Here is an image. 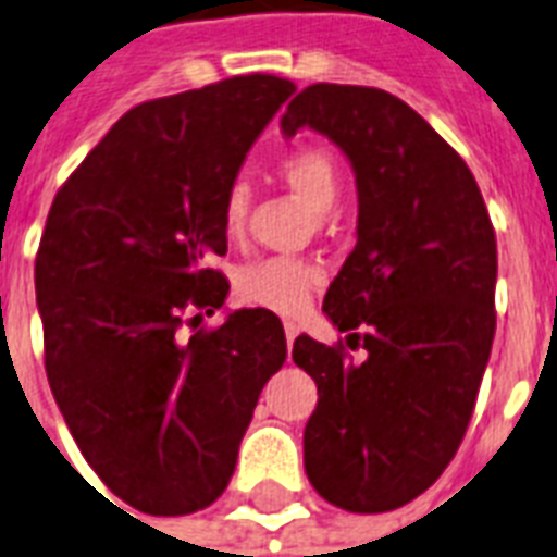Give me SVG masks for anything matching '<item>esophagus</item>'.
I'll list each match as a JSON object with an SVG mask.
<instances>
[{"mask_svg":"<svg viewBox=\"0 0 557 557\" xmlns=\"http://www.w3.org/2000/svg\"><path fill=\"white\" fill-rule=\"evenodd\" d=\"M283 330H286V342H288V345H292V342H295V338H297V333H300V326L292 324V321H286V324H283Z\"/></svg>","mask_w":557,"mask_h":557,"instance_id":"34e87169","label":"esophagus"}]
</instances>
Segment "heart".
Wrapping results in <instances>:
<instances>
[{
	"instance_id": "1",
	"label": "heart",
	"mask_w": 557,
	"mask_h": 557,
	"mask_svg": "<svg viewBox=\"0 0 557 557\" xmlns=\"http://www.w3.org/2000/svg\"><path fill=\"white\" fill-rule=\"evenodd\" d=\"M280 175L304 201L318 212L326 215L333 210L342 175L335 165L333 154L318 146H304L288 151L280 163ZM250 210V186L245 177H236L222 201V231L224 236H242ZM324 271L307 260L295 257H265L242 265L236 274V292L245 304L271 309L280 315H297L309 304V295L321 286Z\"/></svg>"
}]
</instances>
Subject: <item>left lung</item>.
Segmentation results:
<instances>
[{
    "label": "left lung",
    "instance_id": "8db88e82",
    "mask_svg": "<svg viewBox=\"0 0 557 557\" xmlns=\"http://www.w3.org/2000/svg\"><path fill=\"white\" fill-rule=\"evenodd\" d=\"M309 127L356 175V248L324 297L342 347L297 335L315 380L304 467L326 503L382 515L420 496L465 438L494 345L496 239L476 177L426 119L373 87L312 84L283 137Z\"/></svg>",
    "mask_w": 557,
    "mask_h": 557
}]
</instances>
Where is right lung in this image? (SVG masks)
I'll use <instances>...</instances> for the list:
<instances>
[{"instance_id": "1", "label": "right lung", "mask_w": 557, "mask_h": 557, "mask_svg": "<svg viewBox=\"0 0 557 557\" xmlns=\"http://www.w3.org/2000/svg\"><path fill=\"white\" fill-rule=\"evenodd\" d=\"M295 84L239 75L127 110L54 195L34 288L46 376L81 456L137 511L224 494L262 385L286 362L269 309L224 307L222 201Z\"/></svg>"}]
</instances>
